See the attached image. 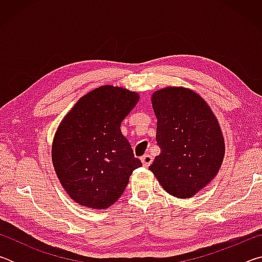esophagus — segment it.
<instances>
[{"mask_svg":"<svg viewBox=\"0 0 262 262\" xmlns=\"http://www.w3.org/2000/svg\"><path fill=\"white\" fill-rule=\"evenodd\" d=\"M141 161H142V163H143V166L148 167L152 162V157L150 156V155H144V156L141 158Z\"/></svg>","mask_w":262,"mask_h":262,"instance_id":"esophagus-1","label":"esophagus"}]
</instances>
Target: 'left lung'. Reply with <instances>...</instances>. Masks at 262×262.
<instances>
[{"instance_id":"1","label":"left lung","mask_w":262,"mask_h":262,"mask_svg":"<svg viewBox=\"0 0 262 262\" xmlns=\"http://www.w3.org/2000/svg\"><path fill=\"white\" fill-rule=\"evenodd\" d=\"M161 154L149 166L168 194L187 199L209 184L224 157L217 119L200 96L186 88L152 95Z\"/></svg>"}]
</instances>
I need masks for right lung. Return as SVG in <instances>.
Segmentation results:
<instances>
[{"instance_id":"add662e5","label":"right lung","mask_w":262,"mask_h":262,"mask_svg":"<svg viewBox=\"0 0 262 262\" xmlns=\"http://www.w3.org/2000/svg\"><path fill=\"white\" fill-rule=\"evenodd\" d=\"M139 101L122 88L100 86L82 97L60 123L52 147L55 172L79 205L105 209L142 166L120 126Z\"/></svg>"}]
</instances>
